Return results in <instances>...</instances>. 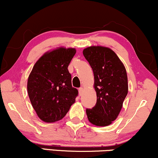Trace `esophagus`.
Instances as JSON below:
<instances>
[{"label": "esophagus", "instance_id": "34e87169", "mask_svg": "<svg viewBox=\"0 0 158 158\" xmlns=\"http://www.w3.org/2000/svg\"><path fill=\"white\" fill-rule=\"evenodd\" d=\"M78 91H79V95H82V93H83V91H84V89H83V87L79 88Z\"/></svg>", "mask_w": 158, "mask_h": 158}]
</instances>
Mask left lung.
Masks as SVG:
<instances>
[{"label":"left lung","mask_w":158,"mask_h":158,"mask_svg":"<svg viewBox=\"0 0 158 158\" xmlns=\"http://www.w3.org/2000/svg\"><path fill=\"white\" fill-rule=\"evenodd\" d=\"M94 74L97 102L86 112L89 122L107 126L121 111L128 91L127 72L114 51L102 46H91L83 51Z\"/></svg>","instance_id":"left-lung-1"}]
</instances>
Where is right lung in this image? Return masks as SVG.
Returning <instances> with one entry per match:
<instances>
[{
  "instance_id": "right-lung-1",
  "label": "right lung",
  "mask_w": 158,
  "mask_h": 158,
  "mask_svg": "<svg viewBox=\"0 0 158 158\" xmlns=\"http://www.w3.org/2000/svg\"><path fill=\"white\" fill-rule=\"evenodd\" d=\"M74 48H59L37 60L27 81V93L37 116L45 122L62 119L75 102L78 91L68 70Z\"/></svg>"
}]
</instances>
